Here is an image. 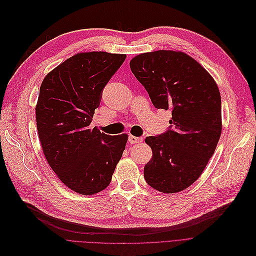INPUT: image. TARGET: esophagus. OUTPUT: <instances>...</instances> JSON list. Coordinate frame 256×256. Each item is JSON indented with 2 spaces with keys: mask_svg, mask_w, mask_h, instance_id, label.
Instances as JSON below:
<instances>
[{
  "mask_svg": "<svg viewBox=\"0 0 256 256\" xmlns=\"http://www.w3.org/2000/svg\"><path fill=\"white\" fill-rule=\"evenodd\" d=\"M128 140L131 144H138V142H142V138H138V136H130L128 138Z\"/></svg>",
  "mask_w": 256,
  "mask_h": 256,
  "instance_id": "esophagus-1",
  "label": "esophagus"
}]
</instances>
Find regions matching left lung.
Wrapping results in <instances>:
<instances>
[{
    "label": "left lung",
    "instance_id": "left-lung-1",
    "mask_svg": "<svg viewBox=\"0 0 256 256\" xmlns=\"http://www.w3.org/2000/svg\"><path fill=\"white\" fill-rule=\"evenodd\" d=\"M130 68L154 107L172 112L166 132L144 140L153 152L144 168V179L162 192L184 190L202 174L221 136L218 85L184 52L140 54L130 62Z\"/></svg>",
    "mask_w": 256,
    "mask_h": 256
}]
</instances>
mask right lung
<instances>
[{
  "label": "right lung",
  "instance_id": "right-lung-1",
  "mask_svg": "<svg viewBox=\"0 0 256 256\" xmlns=\"http://www.w3.org/2000/svg\"><path fill=\"white\" fill-rule=\"evenodd\" d=\"M126 55L79 53L44 79L36 124L46 160L64 184L78 194L106 188L125 150L127 134L108 136L90 129L105 85Z\"/></svg>",
  "mask_w": 256,
  "mask_h": 256
}]
</instances>
